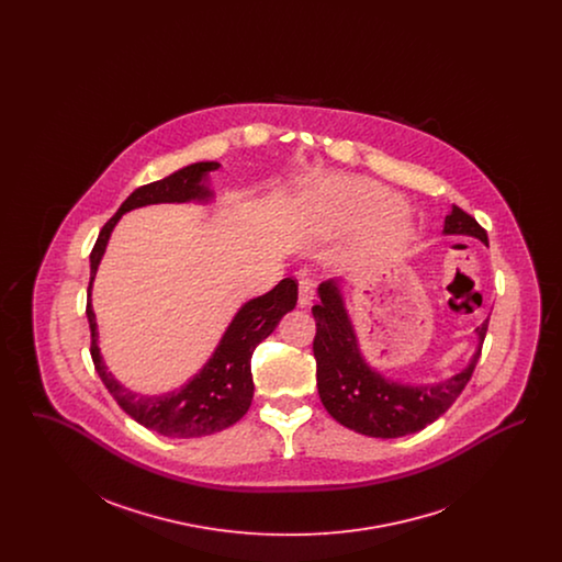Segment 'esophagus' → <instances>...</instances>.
Here are the masks:
<instances>
[{
    "label": "esophagus",
    "instance_id": "obj_1",
    "mask_svg": "<svg viewBox=\"0 0 562 562\" xmlns=\"http://www.w3.org/2000/svg\"><path fill=\"white\" fill-rule=\"evenodd\" d=\"M314 301V286L307 280L299 282V307H307Z\"/></svg>",
    "mask_w": 562,
    "mask_h": 562
}]
</instances>
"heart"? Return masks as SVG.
<instances>
[{
    "label": "heart",
    "instance_id": "1",
    "mask_svg": "<svg viewBox=\"0 0 562 562\" xmlns=\"http://www.w3.org/2000/svg\"><path fill=\"white\" fill-rule=\"evenodd\" d=\"M390 204H398V195L369 179H328L316 189V206L326 232H337L339 227ZM408 234L411 225L398 221L392 225L387 238L402 241L408 238Z\"/></svg>",
    "mask_w": 562,
    "mask_h": 562
}]
</instances>
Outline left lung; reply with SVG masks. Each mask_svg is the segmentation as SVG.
I'll list each match as a JSON object with an SVG mask.
<instances>
[{"instance_id":"obj_1","label":"left lung","mask_w":562,"mask_h":562,"mask_svg":"<svg viewBox=\"0 0 562 562\" xmlns=\"http://www.w3.org/2000/svg\"><path fill=\"white\" fill-rule=\"evenodd\" d=\"M445 236H470L488 246L486 232L459 206L445 216ZM346 280L330 278L318 286L316 318V379L328 415L341 426L371 438H401L434 424L463 392L481 358L488 318L474 328L476 349L453 376L434 383H404L376 371L364 358L356 326L349 318Z\"/></svg>"}]
</instances>
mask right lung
<instances>
[{
  "instance_id": "right-lung-1",
  "label": "right lung",
  "mask_w": 562,
  "mask_h": 562,
  "mask_svg": "<svg viewBox=\"0 0 562 562\" xmlns=\"http://www.w3.org/2000/svg\"><path fill=\"white\" fill-rule=\"evenodd\" d=\"M218 168V161H195L179 168L177 172L164 177L160 181L134 189L124 200V204L117 209V213L105 223V227L99 234V240L90 252V286L86 316L92 335L90 353L97 373L105 383L109 394L136 424L170 438L209 436L234 426L246 415L255 394V383L250 373L252 351L263 339H268L289 312H293L296 305L294 280L284 278L269 293L241 303L240 310L227 324L225 333L221 335L204 367L193 376H189L181 387L164 394L133 392L109 371L99 348V324L92 310V284L101 259L108 250L109 238L115 225L120 223L122 214L151 204H211L214 200L211 172Z\"/></svg>"
}]
</instances>
